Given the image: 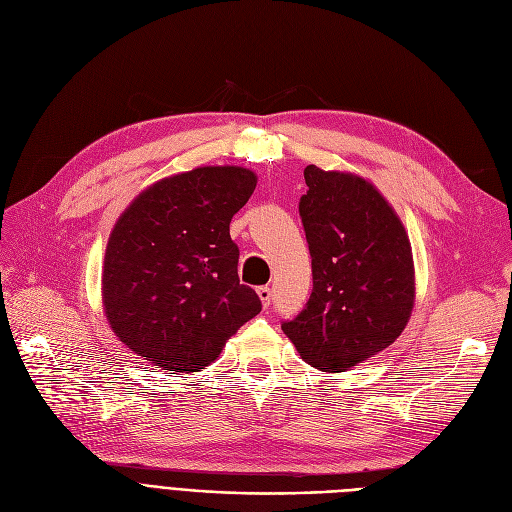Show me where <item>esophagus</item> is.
Instances as JSON below:
<instances>
[{"label": "esophagus", "instance_id": "obj_1", "mask_svg": "<svg viewBox=\"0 0 512 512\" xmlns=\"http://www.w3.org/2000/svg\"><path fill=\"white\" fill-rule=\"evenodd\" d=\"M256 292H258V296H260V302H262L264 309H269L271 298H273V290L269 288V285H260V288H258Z\"/></svg>", "mask_w": 512, "mask_h": 512}]
</instances>
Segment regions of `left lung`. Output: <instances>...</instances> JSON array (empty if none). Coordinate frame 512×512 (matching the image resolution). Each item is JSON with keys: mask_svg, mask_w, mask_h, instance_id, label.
<instances>
[{"mask_svg": "<svg viewBox=\"0 0 512 512\" xmlns=\"http://www.w3.org/2000/svg\"><path fill=\"white\" fill-rule=\"evenodd\" d=\"M300 218L309 241L313 292L283 321L300 357L344 372L393 344L410 321L416 283L412 245L395 210L361 176L304 168Z\"/></svg>", "mask_w": 512, "mask_h": 512, "instance_id": "1", "label": "left lung"}]
</instances>
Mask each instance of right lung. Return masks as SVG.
Returning <instances> with one entry per match:
<instances>
[{"label": "right lung", "instance_id": "add662e5", "mask_svg": "<svg viewBox=\"0 0 512 512\" xmlns=\"http://www.w3.org/2000/svg\"><path fill=\"white\" fill-rule=\"evenodd\" d=\"M239 166H206L142 191L111 231L102 306L115 336L168 372H199L262 309L239 283L231 218L256 189Z\"/></svg>", "mask_w": 512, "mask_h": 512}]
</instances>
